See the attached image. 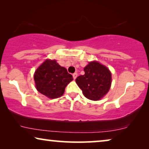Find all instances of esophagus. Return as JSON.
Segmentation results:
<instances>
[{
  "instance_id": "1",
  "label": "esophagus",
  "mask_w": 149,
  "mask_h": 149,
  "mask_svg": "<svg viewBox=\"0 0 149 149\" xmlns=\"http://www.w3.org/2000/svg\"><path fill=\"white\" fill-rule=\"evenodd\" d=\"M77 76H78V74H77V73H74L73 74V79H74V80H76Z\"/></svg>"
}]
</instances>
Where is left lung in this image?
<instances>
[{
  "instance_id": "left-lung-1",
  "label": "left lung",
  "mask_w": 149,
  "mask_h": 149,
  "mask_svg": "<svg viewBox=\"0 0 149 149\" xmlns=\"http://www.w3.org/2000/svg\"><path fill=\"white\" fill-rule=\"evenodd\" d=\"M84 74L76 79L78 86L88 100L98 101L107 94L112 83L110 71L97 61H92L84 68Z\"/></svg>"
}]
</instances>
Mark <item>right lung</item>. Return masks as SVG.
I'll list each match as a JSON object with an SVG mask.
<instances>
[{
  "mask_svg": "<svg viewBox=\"0 0 149 149\" xmlns=\"http://www.w3.org/2000/svg\"><path fill=\"white\" fill-rule=\"evenodd\" d=\"M73 76L56 60L46 59L35 71L34 80L37 90L49 99L60 97Z\"/></svg>",
  "mask_w": 149,
  "mask_h": 149,
  "instance_id": "right-lung-1",
  "label": "right lung"
}]
</instances>
